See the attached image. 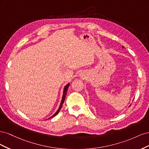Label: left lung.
<instances>
[{
    "mask_svg": "<svg viewBox=\"0 0 149 149\" xmlns=\"http://www.w3.org/2000/svg\"><path fill=\"white\" fill-rule=\"evenodd\" d=\"M122 47H123V48H124V47H123V46H122ZM129 107H130V106H129Z\"/></svg>",
    "mask_w": 149,
    "mask_h": 149,
    "instance_id": "left-lung-1",
    "label": "left lung"
}]
</instances>
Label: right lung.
Returning <instances> with one entry per match:
<instances>
[{
    "label": "right lung",
    "instance_id": "add662e5",
    "mask_svg": "<svg viewBox=\"0 0 149 149\" xmlns=\"http://www.w3.org/2000/svg\"><path fill=\"white\" fill-rule=\"evenodd\" d=\"M69 86H70V83L67 84L65 86L64 89H63V96H62V99H61V103H60V106H59V108H58V109L56 111V112H55V113L52 116H51L50 118H49V119H50V118H53V117H55L56 115H57V114H58V112H60V109H61V107H62V106H63V102H64V101H65V97H66V94H67V91H68V89Z\"/></svg>",
    "mask_w": 149,
    "mask_h": 149
}]
</instances>
